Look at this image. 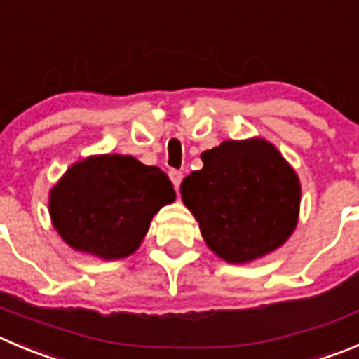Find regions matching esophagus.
I'll list each match as a JSON object with an SVG mask.
<instances>
[{
	"label": "esophagus",
	"mask_w": 359,
	"mask_h": 359,
	"mask_svg": "<svg viewBox=\"0 0 359 359\" xmlns=\"http://www.w3.org/2000/svg\"><path fill=\"white\" fill-rule=\"evenodd\" d=\"M182 172H179V170H172V172H170V180H172V184L175 186V189L180 186V182H182Z\"/></svg>",
	"instance_id": "34e87169"
}]
</instances>
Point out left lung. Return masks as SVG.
Listing matches in <instances>:
<instances>
[{"label":"left lung","instance_id":"8db88e82","mask_svg":"<svg viewBox=\"0 0 359 359\" xmlns=\"http://www.w3.org/2000/svg\"><path fill=\"white\" fill-rule=\"evenodd\" d=\"M203 168L180 184L203 241L229 264H250L289 241L299 219L296 170L267 140H226L202 152Z\"/></svg>","mask_w":359,"mask_h":359}]
</instances>
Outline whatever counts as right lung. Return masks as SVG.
<instances>
[{
    "label": "right lung",
    "instance_id": "1",
    "mask_svg": "<svg viewBox=\"0 0 359 359\" xmlns=\"http://www.w3.org/2000/svg\"><path fill=\"white\" fill-rule=\"evenodd\" d=\"M177 195L166 173L133 156L97 154L74 163L49 191V214L72 250L100 260L133 255L150 221Z\"/></svg>",
    "mask_w": 359,
    "mask_h": 359
}]
</instances>
